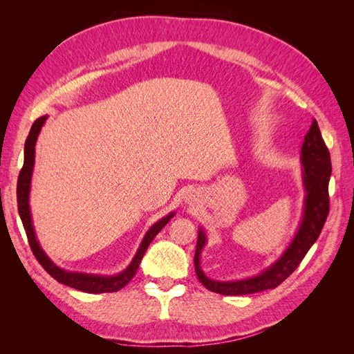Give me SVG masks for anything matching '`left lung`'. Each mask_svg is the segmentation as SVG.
<instances>
[{
    "instance_id": "left-lung-1",
    "label": "left lung",
    "mask_w": 354,
    "mask_h": 354,
    "mask_svg": "<svg viewBox=\"0 0 354 354\" xmlns=\"http://www.w3.org/2000/svg\"><path fill=\"white\" fill-rule=\"evenodd\" d=\"M303 185L306 190L303 218L294 239L288 245L283 254L261 273L239 281H216L203 273L201 267V252L207 245V233L203 229L198 232L195 272L199 282L212 292L223 295H246L274 289L291 274L306 257L307 251L319 238L329 212L328 185L332 173L330 155L320 134L319 125L313 120L312 127L304 137L301 147Z\"/></svg>"
}]
</instances>
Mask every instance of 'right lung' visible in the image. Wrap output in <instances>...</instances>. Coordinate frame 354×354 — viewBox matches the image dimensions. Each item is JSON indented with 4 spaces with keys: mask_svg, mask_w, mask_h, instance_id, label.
<instances>
[{
    "mask_svg": "<svg viewBox=\"0 0 354 354\" xmlns=\"http://www.w3.org/2000/svg\"><path fill=\"white\" fill-rule=\"evenodd\" d=\"M47 121V115L38 118V120L32 124V128L29 131V136L25 142V160L24 167L20 169L19 180H17V208H19V216L20 220L24 223V227L26 232V236L30 245V250L34 252L35 259L39 261V264L44 267V270L51 276L59 283H63L66 286L78 289L82 292H90V294H103V292H116L124 288L128 282H130L134 274L137 273L138 266L142 263L143 255L147 250V246L151 245L153 238L160 232L165 224L176 216V212H169L168 216L162 217L159 221H156L153 226H151L145 234V238L138 246V250L134 255L131 263L127 266V269L122 270L118 274L112 276H104V274H91V273H80V272H69L62 269L57 264L50 260V257L41 248V245L37 239V233L34 229V223H32V214L29 207V194H30V180L32 173H34V165H35V145L37 138L41 131L42 125Z\"/></svg>",
    "mask_w": 354,
    "mask_h": 354,
    "instance_id": "obj_1",
    "label": "right lung"
}]
</instances>
